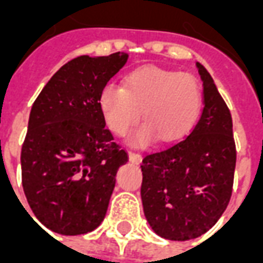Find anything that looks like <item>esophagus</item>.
<instances>
[{"label":"esophagus","instance_id":"1","mask_svg":"<svg viewBox=\"0 0 263 263\" xmlns=\"http://www.w3.org/2000/svg\"><path fill=\"white\" fill-rule=\"evenodd\" d=\"M128 156H129V160H131L132 163H141L142 162V156H141V154H138V152L129 151Z\"/></svg>","mask_w":263,"mask_h":263}]
</instances>
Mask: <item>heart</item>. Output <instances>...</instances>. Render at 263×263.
<instances>
[{"mask_svg": "<svg viewBox=\"0 0 263 263\" xmlns=\"http://www.w3.org/2000/svg\"><path fill=\"white\" fill-rule=\"evenodd\" d=\"M201 88L189 73L159 67H141L126 76L124 87L107 84L100 94V108L109 129L125 135L141 117L146 121L132 141L148 142L159 135L173 141L187 134L201 109Z\"/></svg>", "mask_w": 263, "mask_h": 263, "instance_id": "obj_1", "label": "heart"}]
</instances>
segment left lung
<instances>
[{
  "label": "left lung",
  "instance_id": "obj_1",
  "mask_svg": "<svg viewBox=\"0 0 263 263\" xmlns=\"http://www.w3.org/2000/svg\"><path fill=\"white\" fill-rule=\"evenodd\" d=\"M203 112L192 132L142 159L143 213L158 235L172 241L207 232L232 194L237 149L231 112L213 77L197 63Z\"/></svg>",
  "mask_w": 263,
  "mask_h": 263
}]
</instances>
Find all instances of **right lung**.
Returning <instances> with one entry per match:
<instances>
[{
    "instance_id": "obj_1",
    "label": "right lung",
    "mask_w": 263,
    "mask_h": 263,
    "mask_svg": "<svg viewBox=\"0 0 263 263\" xmlns=\"http://www.w3.org/2000/svg\"><path fill=\"white\" fill-rule=\"evenodd\" d=\"M126 53L79 56L60 67L32 105L21 151L22 187L32 213L63 235L96 230L128 154L105 128L100 94Z\"/></svg>"
}]
</instances>
